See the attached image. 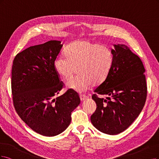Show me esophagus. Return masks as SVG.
Listing matches in <instances>:
<instances>
[{
	"instance_id": "1",
	"label": "esophagus",
	"mask_w": 159,
	"mask_h": 159,
	"mask_svg": "<svg viewBox=\"0 0 159 159\" xmlns=\"http://www.w3.org/2000/svg\"><path fill=\"white\" fill-rule=\"evenodd\" d=\"M80 98L81 101H83L87 98V96L84 94H80Z\"/></svg>"
}]
</instances>
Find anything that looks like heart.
Returning a JSON list of instances; mask_svg holds the SVG:
<instances>
[{
  "label": "heart",
  "mask_w": 159,
  "mask_h": 159,
  "mask_svg": "<svg viewBox=\"0 0 159 159\" xmlns=\"http://www.w3.org/2000/svg\"><path fill=\"white\" fill-rule=\"evenodd\" d=\"M112 50L90 41H76L65 50V57H56L54 69L60 77L69 80L66 86L79 93L88 90L93 84L98 85L107 79L114 64Z\"/></svg>",
  "instance_id": "b5f03b06"
}]
</instances>
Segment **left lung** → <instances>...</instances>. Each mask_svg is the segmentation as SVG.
I'll use <instances>...</instances> for the list:
<instances>
[{"instance_id":"1","label":"left lung","mask_w":159,"mask_h":159,"mask_svg":"<svg viewBox=\"0 0 159 159\" xmlns=\"http://www.w3.org/2000/svg\"><path fill=\"white\" fill-rule=\"evenodd\" d=\"M114 64L107 79L94 89L96 110L91 122L100 131L116 135L125 131L145 106L147 86L141 59L126 45H115ZM98 94L107 96L106 99Z\"/></svg>"}]
</instances>
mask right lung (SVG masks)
<instances>
[{
    "mask_svg": "<svg viewBox=\"0 0 159 159\" xmlns=\"http://www.w3.org/2000/svg\"><path fill=\"white\" fill-rule=\"evenodd\" d=\"M63 45L51 40L18 53L12 67L13 104L18 115L32 130L44 136L60 134L69 125L72 112L80 102L69 90L55 98L65 84L53 62Z\"/></svg>",
    "mask_w": 159,
    "mask_h": 159,
    "instance_id": "right-lung-1",
    "label": "right lung"
}]
</instances>
